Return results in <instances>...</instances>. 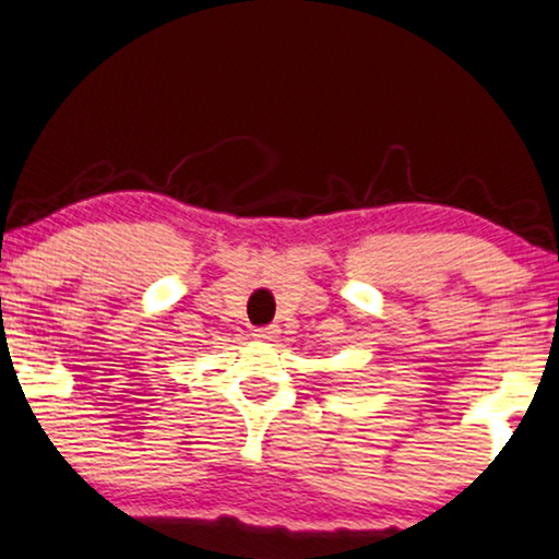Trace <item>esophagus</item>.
Segmentation results:
<instances>
[{
  "label": "esophagus",
  "mask_w": 559,
  "mask_h": 559,
  "mask_svg": "<svg viewBox=\"0 0 559 559\" xmlns=\"http://www.w3.org/2000/svg\"><path fill=\"white\" fill-rule=\"evenodd\" d=\"M278 328H275V324H265V328H258L255 332H252V337H255V341H275V337H278Z\"/></svg>",
  "instance_id": "1"
}]
</instances>
